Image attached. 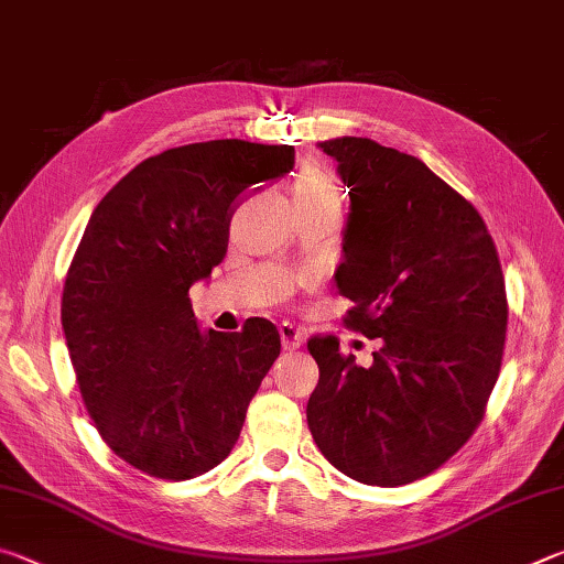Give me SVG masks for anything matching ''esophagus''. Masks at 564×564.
Masks as SVG:
<instances>
[{
    "instance_id": "34e87169",
    "label": "esophagus",
    "mask_w": 564,
    "mask_h": 564,
    "mask_svg": "<svg viewBox=\"0 0 564 564\" xmlns=\"http://www.w3.org/2000/svg\"><path fill=\"white\" fill-rule=\"evenodd\" d=\"M279 333H281L283 350H299L305 343V333L299 326H293V323H289V321L281 323Z\"/></svg>"
}]
</instances>
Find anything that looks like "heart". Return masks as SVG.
Returning <instances> with one entry per match:
<instances>
[{"label": "heart", "instance_id": "b5f03b06", "mask_svg": "<svg viewBox=\"0 0 564 564\" xmlns=\"http://www.w3.org/2000/svg\"><path fill=\"white\" fill-rule=\"evenodd\" d=\"M293 204L340 208V191L336 186V181H333L326 171L311 166L301 171V176L295 178Z\"/></svg>", "mask_w": 564, "mask_h": 564}]
</instances>
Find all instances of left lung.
Instances as JSON below:
<instances>
[{
  "label": "left lung",
  "instance_id": "left-lung-1",
  "mask_svg": "<svg viewBox=\"0 0 564 564\" xmlns=\"http://www.w3.org/2000/svg\"><path fill=\"white\" fill-rule=\"evenodd\" d=\"M318 147L350 196L346 326L380 350L362 368L338 338H311L321 378L305 417L343 475L395 488L437 470L482 420L508 328L502 269L475 206L420 159L362 137Z\"/></svg>",
  "mask_w": 564,
  "mask_h": 564
}]
</instances>
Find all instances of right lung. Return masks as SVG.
<instances>
[{"label":"right lung","mask_w":564,"mask_h":564,"mask_svg":"<svg viewBox=\"0 0 564 564\" xmlns=\"http://www.w3.org/2000/svg\"><path fill=\"white\" fill-rule=\"evenodd\" d=\"M293 147L216 139L133 166L99 206L62 293V328L82 398L121 460L188 480L231 453L246 410L281 352L271 321L202 330L188 289L228 246L248 186L293 169Z\"/></svg>","instance_id":"right-lung-1"}]
</instances>
